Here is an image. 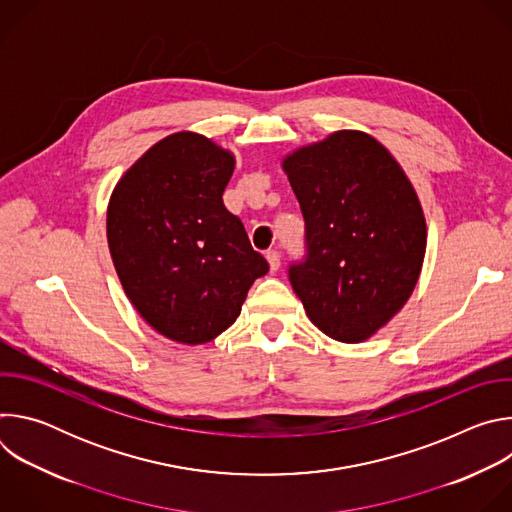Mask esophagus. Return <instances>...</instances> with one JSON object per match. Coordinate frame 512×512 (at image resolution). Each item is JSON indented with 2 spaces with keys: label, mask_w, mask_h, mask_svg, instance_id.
Returning <instances> with one entry per match:
<instances>
[{
  "label": "esophagus",
  "mask_w": 512,
  "mask_h": 512,
  "mask_svg": "<svg viewBox=\"0 0 512 512\" xmlns=\"http://www.w3.org/2000/svg\"><path fill=\"white\" fill-rule=\"evenodd\" d=\"M267 263H269V269L271 271H277L279 265H281V255L277 251H267Z\"/></svg>",
  "instance_id": "1"
}]
</instances>
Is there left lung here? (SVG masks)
Instances as JSON below:
<instances>
[{"mask_svg": "<svg viewBox=\"0 0 512 512\" xmlns=\"http://www.w3.org/2000/svg\"><path fill=\"white\" fill-rule=\"evenodd\" d=\"M304 221L308 255L289 281L314 326L356 344L411 298L427 227L407 174L373 135L340 129L281 162Z\"/></svg>", "mask_w": 512, "mask_h": 512, "instance_id": "1", "label": "left lung"}]
</instances>
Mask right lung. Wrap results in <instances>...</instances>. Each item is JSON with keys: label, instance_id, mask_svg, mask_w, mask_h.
<instances>
[{"label": "right lung", "instance_id": "obj_1", "mask_svg": "<svg viewBox=\"0 0 512 512\" xmlns=\"http://www.w3.org/2000/svg\"><path fill=\"white\" fill-rule=\"evenodd\" d=\"M233 170V152L178 131L152 145L109 198L107 243L125 296L180 344L223 334L269 271L223 202Z\"/></svg>", "mask_w": 512, "mask_h": 512}]
</instances>
